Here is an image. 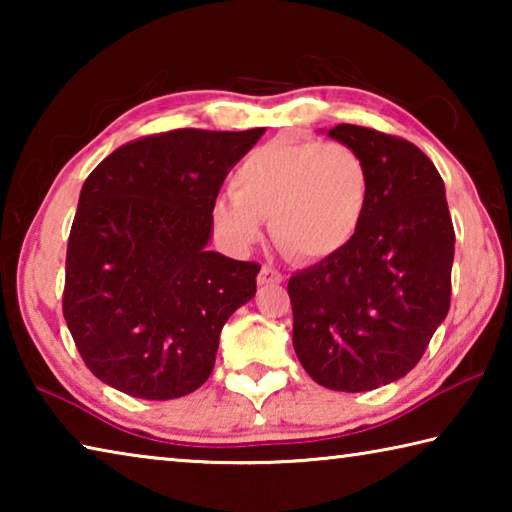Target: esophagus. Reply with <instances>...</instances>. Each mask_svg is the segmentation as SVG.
<instances>
[{
	"label": "esophagus",
	"instance_id": "34e87169",
	"mask_svg": "<svg viewBox=\"0 0 512 512\" xmlns=\"http://www.w3.org/2000/svg\"><path fill=\"white\" fill-rule=\"evenodd\" d=\"M282 273L277 271L275 266L271 264H264L262 268H259V275H257V282L259 284H280L282 282Z\"/></svg>",
	"mask_w": 512,
	"mask_h": 512
}]
</instances>
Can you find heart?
Masks as SVG:
<instances>
[{"label":"heart","mask_w":512,"mask_h":512,"mask_svg":"<svg viewBox=\"0 0 512 512\" xmlns=\"http://www.w3.org/2000/svg\"><path fill=\"white\" fill-rule=\"evenodd\" d=\"M230 194L212 205L225 237L250 246L268 221L277 248L314 262L357 237L370 203V169L350 144L273 140L246 155Z\"/></svg>","instance_id":"obj_1"}]
</instances>
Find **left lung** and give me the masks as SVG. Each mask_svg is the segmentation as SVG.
<instances>
[{"instance_id": "1", "label": "left lung", "mask_w": 512, "mask_h": 512, "mask_svg": "<svg viewBox=\"0 0 512 512\" xmlns=\"http://www.w3.org/2000/svg\"><path fill=\"white\" fill-rule=\"evenodd\" d=\"M329 135L363 155L370 203L341 253L291 275L293 348L320 386L361 393L422 359L452 302L456 235L443 178L418 146L354 124Z\"/></svg>"}]
</instances>
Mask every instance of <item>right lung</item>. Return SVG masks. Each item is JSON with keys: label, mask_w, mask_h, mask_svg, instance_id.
<instances>
[{"label": "right lung", "mask_w": 512, "mask_h": 512, "mask_svg": "<svg viewBox=\"0 0 512 512\" xmlns=\"http://www.w3.org/2000/svg\"><path fill=\"white\" fill-rule=\"evenodd\" d=\"M264 128L144 135L81 189L67 241L63 316L94 377L173 400L212 375L225 320L255 296L257 262L205 250L212 205Z\"/></svg>", "instance_id": "obj_1"}]
</instances>
